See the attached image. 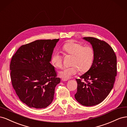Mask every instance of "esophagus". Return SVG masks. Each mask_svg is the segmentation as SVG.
Here are the masks:
<instances>
[{"label": "esophagus", "instance_id": "obj_1", "mask_svg": "<svg viewBox=\"0 0 127 127\" xmlns=\"http://www.w3.org/2000/svg\"><path fill=\"white\" fill-rule=\"evenodd\" d=\"M67 80H68L67 79H64V78H62V79H61V81H63V82L67 81Z\"/></svg>", "mask_w": 127, "mask_h": 127}]
</instances>
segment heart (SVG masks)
I'll list each match as a JSON object with an SVG mask.
<instances>
[{"label":"heart","mask_w":127,"mask_h":127,"mask_svg":"<svg viewBox=\"0 0 127 127\" xmlns=\"http://www.w3.org/2000/svg\"><path fill=\"white\" fill-rule=\"evenodd\" d=\"M62 49L66 55L72 56L70 67H66L59 72L60 77L68 79L79 72H86L90 69L93 63L95 52L91 46L84 45L75 40H70L64 43ZM63 57L58 51L52 54L51 62L57 67L63 66Z\"/></svg>","instance_id":"heart-1"}]
</instances>
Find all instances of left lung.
I'll use <instances>...</instances> for the list:
<instances>
[{"mask_svg": "<svg viewBox=\"0 0 127 127\" xmlns=\"http://www.w3.org/2000/svg\"><path fill=\"white\" fill-rule=\"evenodd\" d=\"M95 52L93 63L85 74L76 79L77 91L75 98L83 105L93 106L101 103L113 87L117 74V56L104 41L93 37H84Z\"/></svg>", "mask_w": 127, "mask_h": 127, "instance_id": "left-lung-1", "label": "left lung"}]
</instances>
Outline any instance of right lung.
<instances>
[{
    "instance_id": "1",
    "label": "right lung",
    "mask_w": 127,
    "mask_h": 127,
    "mask_svg": "<svg viewBox=\"0 0 127 127\" xmlns=\"http://www.w3.org/2000/svg\"><path fill=\"white\" fill-rule=\"evenodd\" d=\"M59 39L39 40L18 48L10 61L12 86L20 100L30 107L45 108L60 82L50 63Z\"/></svg>"
}]
</instances>
